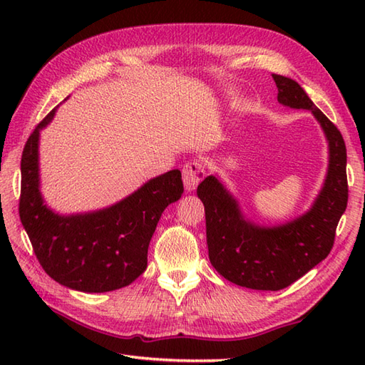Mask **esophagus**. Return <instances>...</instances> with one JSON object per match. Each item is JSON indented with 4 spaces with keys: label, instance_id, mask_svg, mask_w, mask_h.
Instances as JSON below:
<instances>
[{
    "label": "esophagus",
    "instance_id": "esophagus-1",
    "mask_svg": "<svg viewBox=\"0 0 365 365\" xmlns=\"http://www.w3.org/2000/svg\"><path fill=\"white\" fill-rule=\"evenodd\" d=\"M182 174H183L185 190L190 192V191L196 190L199 182L202 180L204 175H205V170H204V166L200 165L199 161H190L183 166Z\"/></svg>",
    "mask_w": 365,
    "mask_h": 365
}]
</instances>
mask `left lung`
I'll use <instances>...</instances> for the list:
<instances>
[{
  "mask_svg": "<svg viewBox=\"0 0 365 365\" xmlns=\"http://www.w3.org/2000/svg\"><path fill=\"white\" fill-rule=\"evenodd\" d=\"M277 102L314 114L328 143V169L323 187L307 212L274 226L247 220L238 199L218 175L197 187L205 207L208 259L227 281L252 290H281L328 257L336 227L346 208V147L337 127L299 84L273 75Z\"/></svg>",
  "mask_w": 365,
  "mask_h": 365,
  "instance_id": "obj_1",
  "label": "left lung"
}]
</instances>
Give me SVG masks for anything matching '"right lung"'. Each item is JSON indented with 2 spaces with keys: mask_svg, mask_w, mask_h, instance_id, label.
Here are the masks:
<instances>
[{
  "mask_svg": "<svg viewBox=\"0 0 365 365\" xmlns=\"http://www.w3.org/2000/svg\"><path fill=\"white\" fill-rule=\"evenodd\" d=\"M58 108L31 133L21 155L20 220L45 273L84 293L127 287L147 268V250L165 208L182 197V173L150 178L119 202L100 210L63 215L41 191L38 141Z\"/></svg>",
  "mask_w": 365,
  "mask_h": 365,
  "instance_id": "obj_1",
  "label": "right lung"
}]
</instances>
